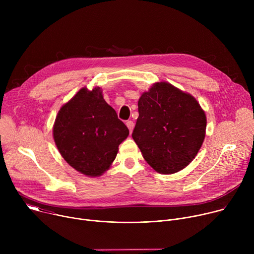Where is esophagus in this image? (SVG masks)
<instances>
[{"label":"esophagus","mask_w":254,"mask_h":254,"mask_svg":"<svg viewBox=\"0 0 254 254\" xmlns=\"http://www.w3.org/2000/svg\"><path fill=\"white\" fill-rule=\"evenodd\" d=\"M127 128L129 129V132H131V131H132V129H133V127H134L133 122H131V121H127Z\"/></svg>","instance_id":"obj_1"}]
</instances>
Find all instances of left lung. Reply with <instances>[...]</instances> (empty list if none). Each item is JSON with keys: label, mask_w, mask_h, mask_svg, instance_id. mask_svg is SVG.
I'll list each match as a JSON object with an SVG mask.
<instances>
[{"label": "left lung", "mask_w": 254, "mask_h": 254, "mask_svg": "<svg viewBox=\"0 0 254 254\" xmlns=\"http://www.w3.org/2000/svg\"><path fill=\"white\" fill-rule=\"evenodd\" d=\"M132 138L142 157L161 174L184 169L199 152L206 116L198 101L170 83L154 84L138 99Z\"/></svg>", "instance_id": "obj_1"}]
</instances>
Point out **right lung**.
<instances>
[{
  "instance_id": "right-lung-1",
  "label": "right lung",
  "mask_w": 254,
  "mask_h": 254,
  "mask_svg": "<svg viewBox=\"0 0 254 254\" xmlns=\"http://www.w3.org/2000/svg\"><path fill=\"white\" fill-rule=\"evenodd\" d=\"M128 128L103 99L101 89H80L56 117L53 136L64 160L78 172L97 177L117 157Z\"/></svg>"
}]
</instances>
